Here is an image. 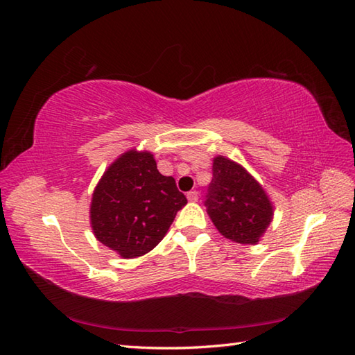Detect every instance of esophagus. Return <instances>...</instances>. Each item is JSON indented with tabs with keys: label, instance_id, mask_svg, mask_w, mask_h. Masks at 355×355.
<instances>
[{
	"label": "esophagus",
	"instance_id": "34e87169",
	"mask_svg": "<svg viewBox=\"0 0 355 355\" xmlns=\"http://www.w3.org/2000/svg\"><path fill=\"white\" fill-rule=\"evenodd\" d=\"M187 200L189 201H198V192H195V191H191V192H187Z\"/></svg>",
	"mask_w": 355,
	"mask_h": 355
}]
</instances>
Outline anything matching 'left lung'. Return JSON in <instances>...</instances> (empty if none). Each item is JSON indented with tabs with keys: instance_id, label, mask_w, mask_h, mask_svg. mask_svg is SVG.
<instances>
[{
	"instance_id": "obj_1",
	"label": "left lung",
	"mask_w": 355,
	"mask_h": 355,
	"mask_svg": "<svg viewBox=\"0 0 355 355\" xmlns=\"http://www.w3.org/2000/svg\"><path fill=\"white\" fill-rule=\"evenodd\" d=\"M212 171L206 200L210 220L233 243L258 244L275 214L267 192L244 166L227 157H215Z\"/></svg>"
}]
</instances>
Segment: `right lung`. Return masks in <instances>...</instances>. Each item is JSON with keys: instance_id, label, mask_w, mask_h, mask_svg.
Masks as SVG:
<instances>
[{"instance_id": "right-lung-1", "label": "right lung", "mask_w": 355, "mask_h": 355, "mask_svg": "<svg viewBox=\"0 0 355 355\" xmlns=\"http://www.w3.org/2000/svg\"><path fill=\"white\" fill-rule=\"evenodd\" d=\"M186 205L175 180L158 172L149 150L130 149L97 183L89 221L97 241L123 259H132L160 243Z\"/></svg>"}]
</instances>
